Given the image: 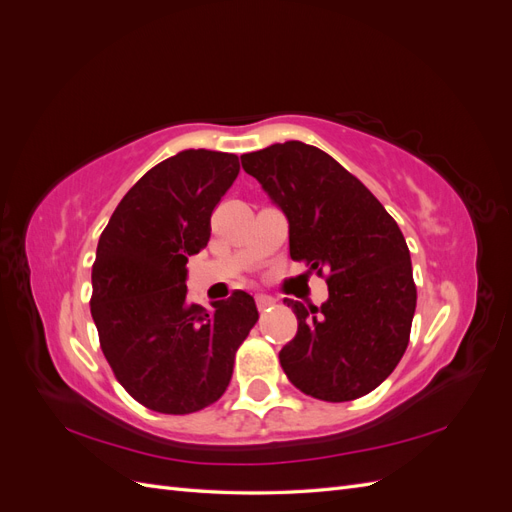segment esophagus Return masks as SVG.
Segmentation results:
<instances>
[{"label": "esophagus", "instance_id": "1", "mask_svg": "<svg viewBox=\"0 0 512 512\" xmlns=\"http://www.w3.org/2000/svg\"><path fill=\"white\" fill-rule=\"evenodd\" d=\"M273 303H275V299L269 297V294H256V305H258L260 312H265V309L271 307Z\"/></svg>", "mask_w": 512, "mask_h": 512}]
</instances>
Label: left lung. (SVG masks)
<instances>
[{
    "mask_svg": "<svg viewBox=\"0 0 512 512\" xmlns=\"http://www.w3.org/2000/svg\"><path fill=\"white\" fill-rule=\"evenodd\" d=\"M288 218L290 258L322 275L320 307L284 299L299 329L280 352L288 380L322 401L380 386L404 356L416 309L410 250L380 200L329 153L301 141L241 156Z\"/></svg>",
    "mask_w": 512,
    "mask_h": 512,
    "instance_id": "left-lung-1",
    "label": "left lung"
}]
</instances>
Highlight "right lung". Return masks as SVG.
<instances>
[{"mask_svg":"<svg viewBox=\"0 0 512 512\" xmlns=\"http://www.w3.org/2000/svg\"><path fill=\"white\" fill-rule=\"evenodd\" d=\"M237 175L235 153L185 149L132 185L100 235L91 318L115 378L153 412L218 401L258 320L243 290L213 312L185 299L188 256L207 247L211 213Z\"/></svg>","mask_w":512,"mask_h":512,"instance_id":"1","label":"right lung"}]
</instances>
